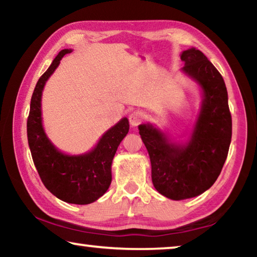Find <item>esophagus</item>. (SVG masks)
<instances>
[{
    "instance_id": "obj_1",
    "label": "esophagus",
    "mask_w": 257,
    "mask_h": 257,
    "mask_svg": "<svg viewBox=\"0 0 257 257\" xmlns=\"http://www.w3.org/2000/svg\"><path fill=\"white\" fill-rule=\"evenodd\" d=\"M143 119H144V114H143V112L141 111H134L132 114L129 115V121L134 127H136V125L141 123Z\"/></svg>"
}]
</instances>
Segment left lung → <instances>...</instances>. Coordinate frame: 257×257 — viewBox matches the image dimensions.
<instances>
[{
  "label": "left lung",
  "instance_id": "8db88e82",
  "mask_svg": "<svg viewBox=\"0 0 257 257\" xmlns=\"http://www.w3.org/2000/svg\"><path fill=\"white\" fill-rule=\"evenodd\" d=\"M181 60L182 70L204 90L202 111L190 142L184 147L176 146L152 125H139L155 189L175 201L198 196L214 184L228 156L232 134L227 87L221 73L196 49L182 52Z\"/></svg>",
  "mask_w": 257,
  "mask_h": 257
}]
</instances>
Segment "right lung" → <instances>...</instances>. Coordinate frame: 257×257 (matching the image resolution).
I'll list each match as a JSON object with an SVG mask.
<instances>
[{
  "label": "right lung",
  "mask_w": 257,
  "mask_h": 257,
  "mask_svg": "<svg viewBox=\"0 0 257 257\" xmlns=\"http://www.w3.org/2000/svg\"><path fill=\"white\" fill-rule=\"evenodd\" d=\"M70 52L67 49L61 51L38 79L30 101L27 136L34 164L46 188L61 201L84 205L103 196L110 187L112 160L129 132V121L127 118L119 121L103 135L97 146L85 155L62 154L51 144L42 127V90L60 60Z\"/></svg>",
  "instance_id": "right-lung-1"
}]
</instances>
